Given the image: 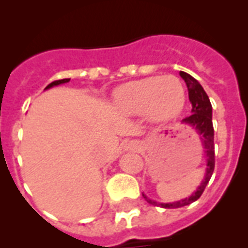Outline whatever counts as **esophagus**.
I'll return each instance as SVG.
<instances>
[{
    "instance_id": "1",
    "label": "esophagus",
    "mask_w": 248,
    "mask_h": 248,
    "mask_svg": "<svg viewBox=\"0 0 248 248\" xmlns=\"http://www.w3.org/2000/svg\"><path fill=\"white\" fill-rule=\"evenodd\" d=\"M140 145L138 141H129L125 144V150H139Z\"/></svg>"
}]
</instances>
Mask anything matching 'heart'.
<instances>
[{"instance_id": "1", "label": "heart", "mask_w": 248, "mask_h": 248, "mask_svg": "<svg viewBox=\"0 0 248 248\" xmlns=\"http://www.w3.org/2000/svg\"><path fill=\"white\" fill-rule=\"evenodd\" d=\"M114 103L125 115H138L145 111L155 123L175 118L185 104V89L174 76L149 77L120 87Z\"/></svg>"}]
</instances>
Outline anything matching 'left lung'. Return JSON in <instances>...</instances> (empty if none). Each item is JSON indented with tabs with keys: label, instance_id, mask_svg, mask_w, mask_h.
Masks as SVG:
<instances>
[{
	"label": "left lung",
	"instance_id": "left-lung-1",
	"mask_svg": "<svg viewBox=\"0 0 248 248\" xmlns=\"http://www.w3.org/2000/svg\"><path fill=\"white\" fill-rule=\"evenodd\" d=\"M180 76L185 80L187 92H189V99L192 105V113L190 114L189 117L183 119V123H186V124H190L191 126H194L198 130L199 134H200L201 143H202L206 153V171L203 180L201 181L200 186L196 189V191L191 196L183 199L180 201H175V202L170 203H159L154 200H150L146 195L143 194V198L145 199L146 202L154 206H161V207H165V209H179V207L190 205V203L198 200V199H200L206 185L209 184L210 179H211L215 169V144L211 103H210V99L206 92L203 91L200 83L195 79L194 77L185 73V72H180Z\"/></svg>",
	"mask_w": 248,
	"mask_h": 248
}]
</instances>
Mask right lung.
Segmentation results:
<instances>
[{"mask_svg": "<svg viewBox=\"0 0 248 248\" xmlns=\"http://www.w3.org/2000/svg\"><path fill=\"white\" fill-rule=\"evenodd\" d=\"M71 79H68V78H65V79H59V80H54V82H52L50 84H48L47 87H46V89L48 88H52V87H54V85H58V84H63V83H67L69 82Z\"/></svg>", "mask_w": 248, "mask_h": 248, "instance_id": "1", "label": "right lung"}]
</instances>
